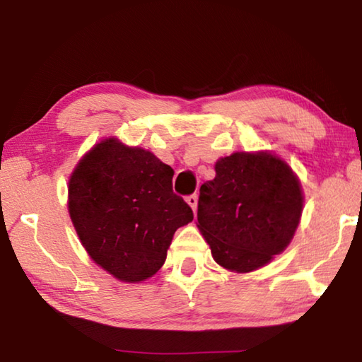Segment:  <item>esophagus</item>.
Listing matches in <instances>:
<instances>
[{"mask_svg":"<svg viewBox=\"0 0 362 362\" xmlns=\"http://www.w3.org/2000/svg\"><path fill=\"white\" fill-rule=\"evenodd\" d=\"M185 201L188 203V206L192 207L193 212H196V207H198V196H196V194H189V196H187Z\"/></svg>","mask_w":362,"mask_h":362,"instance_id":"esophagus-1","label":"esophagus"}]
</instances>
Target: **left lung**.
<instances>
[{"instance_id": "left-lung-1", "label": "left lung", "mask_w": 362, "mask_h": 362, "mask_svg": "<svg viewBox=\"0 0 362 362\" xmlns=\"http://www.w3.org/2000/svg\"><path fill=\"white\" fill-rule=\"evenodd\" d=\"M303 192L289 164L269 151H236L199 188L198 228L214 260L236 273L265 267L292 241Z\"/></svg>"}]
</instances>
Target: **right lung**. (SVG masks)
I'll list each match as a JSON object with an SVG mask.
<instances>
[{
    "mask_svg": "<svg viewBox=\"0 0 362 362\" xmlns=\"http://www.w3.org/2000/svg\"><path fill=\"white\" fill-rule=\"evenodd\" d=\"M174 169L116 137L95 144L69 180V212L86 252L122 283L164 265L174 233L193 211L173 192Z\"/></svg>",
    "mask_w": 362,
    "mask_h": 362,
    "instance_id": "1",
    "label": "right lung"
}]
</instances>
